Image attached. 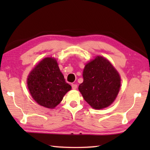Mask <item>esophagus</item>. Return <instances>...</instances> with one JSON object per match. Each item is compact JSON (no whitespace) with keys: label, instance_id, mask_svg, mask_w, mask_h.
Wrapping results in <instances>:
<instances>
[{"label":"esophagus","instance_id":"1","mask_svg":"<svg viewBox=\"0 0 150 150\" xmlns=\"http://www.w3.org/2000/svg\"><path fill=\"white\" fill-rule=\"evenodd\" d=\"M78 87V86L76 84H71V88H72L73 89H76Z\"/></svg>","mask_w":150,"mask_h":150}]
</instances>
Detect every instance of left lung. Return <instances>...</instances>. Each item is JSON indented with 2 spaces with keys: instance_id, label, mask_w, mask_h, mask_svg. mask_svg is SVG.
I'll return each instance as SVG.
<instances>
[{
  "instance_id": "1",
  "label": "left lung",
  "mask_w": 150,
  "mask_h": 150,
  "mask_svg": "<svg viewBox=\"0 0 150 150\" xmlns=\"http://www.w3.org/2000/svg\"><path fill=\"white\" fill-rule=\"evenodd\" d=\"M83 83L79 89L86 102L96 109L110 105L120 91L119 74L107 59L98 56L83 70Z\"/></svg>"
}]
</instances>
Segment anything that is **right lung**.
Instances as JSON below:
<instances>
[{"instance_id": "add662e5", "label": "right lung", "mask_w": 150, "mask_h": 150, "mask_svg": "<svg viewBox=\"0 0 150 150\" xmlns=\"http://www.w3.org/2000/svg\"><path fill=\"white\" fill-rule=\"evenodd\" d=\"M27 85L36 102L48 108L58 105L65 94L71 89L65 82L56 59L51 57L43 59L30 71Z\"/></svg>"}]
</instances>
